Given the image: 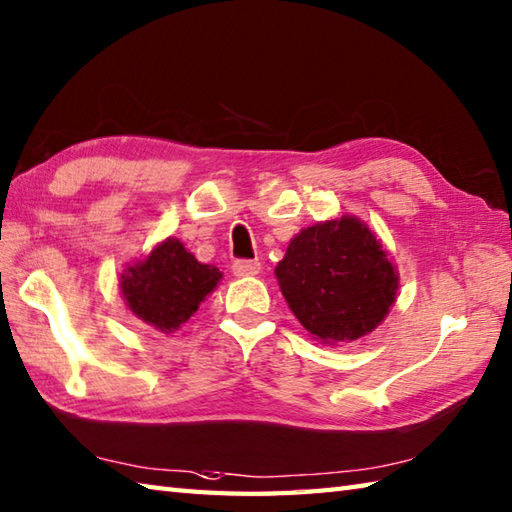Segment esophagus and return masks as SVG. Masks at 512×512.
<instances>
[{"mask_svg":"<svg viewBox=\"0 0 512 512\" xmlns=\"http://www.w3.org/2000/svg\"><path fill=\"white\" fill-rule=\"evenodd\" d=\"M231 272L234 276H254L260 272V263L258 260H247V258H238L231 263Z\"/></svg>","mask_w":512,"mask_h":512,"instance_id":"esophagus-1","label":"esophagus"}]
</instances>
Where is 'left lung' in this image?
I'll return each instance as SVG.
<instances>
[{
	"label": "left lung",
	"mask_w": 512,
	"mask_h": 512,
	"mask_svg": "<svg viewBox=\"0 0 512 512\" xmlns=\"http://www.w3.org/2000/svg\"><path fill=\"white\" fill-rule=\"evenodd\" d=\"M276 278L289 310L323 343L370 334L390 312L399 287L379 240L350 216L292 238Z\"/></svg>",
	"instance_id": "1"
}]
</instances>
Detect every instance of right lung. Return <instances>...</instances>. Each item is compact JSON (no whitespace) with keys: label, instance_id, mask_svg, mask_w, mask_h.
<instances>
[{"label":"right lung","instance_id":"right-lung-1","mask_svg":"<svg viewBox=\"0 0 512 512\" xmlns=\"http://www.w3.org/2000/svg\"><path fill=\"white\" fill-rule=\"evenodd\" d=\"M223 274L202 265L176 238H167L142 263L129 267L120 287L129 310L160 332L178 330Z\"/></svg>","mask_w":512,"mask_h":512}]
</instances>
